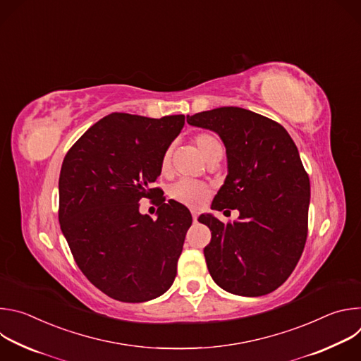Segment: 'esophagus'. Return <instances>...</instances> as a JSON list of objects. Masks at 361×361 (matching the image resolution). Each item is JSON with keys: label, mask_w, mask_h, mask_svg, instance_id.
Wrapping results in <instances>:
<instances>
[{"label": "esophagus", "mask_w": 361, "mask_h": 361, "mask_svg": "<svg viewBox=\"0 0 361 361\" xmlns=\"http://www.w3.org/2000/svg\"><path fill=\"white\" fill-rule=\"evenodd\" d=\"M197 219H198L197 212H192V221H194V223H197Z\"/></svg>", "instance_id": "1"}]
</instances>
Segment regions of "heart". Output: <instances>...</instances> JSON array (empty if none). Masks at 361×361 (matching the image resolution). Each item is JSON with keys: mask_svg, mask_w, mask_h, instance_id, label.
Listing matches in <instances>:
<instances>
[{"mask_svg": "<svg viewBox=\"0 0 361 361\" xmlns=\"http://www.w3.org/2000/svg\"><path fill=\"white\" fill-rule=\"evenodd\" d=\"M194 142H195L200 154L202 156V159L207 163L214 159H221L224 148L216 135L209 134V133H201L194 137ZM160 170H161V174H169L171 170V147H169L163 154ZM209 194L210 192H209L207 187L198 181L190 180V178L178 180L170 188L171 198H174L176 201H178L184 205H188V207H192V209L201 207V205L207 201Z\"/></svg>", "mask_w": 361, "mask_h": 361, "instance_id": "heart-1", "label": "heart"}]
</instances>
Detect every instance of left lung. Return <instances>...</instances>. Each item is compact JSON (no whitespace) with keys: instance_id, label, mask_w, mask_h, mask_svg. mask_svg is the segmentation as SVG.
Listing matches in <instances>:
<instances>
[{"instance_id":"1","label":"left lung","mask_w":361,"mask_h":361,"mask_svg":"<svg viewBox=\"0 0 361 361\" xmlns=\"http://www.w3.org/2000/svg\"><path fill=\"white\" fill-rule=\"evenodd\" d=\"M187 123L224 142L227 177L212 209L240 213L233 224L198 217L212 231L204 248L209 271L231 294H269L293 273L307 238L310 180L298 149L283 126L240 107L187 116Z\"/></svg>"}]
</instances>
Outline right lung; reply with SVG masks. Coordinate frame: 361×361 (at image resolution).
I'll return each mask as SVG.
<instances>
[{
    "mask_svg": "<svg viewBox=\"0 0 361 361\" xmlns=\"http://www.w3.org/2000/svg\"><path fill=\"white\" fill-rule=\"evenodd\" d=\"M185 117L148 118L113 113L90 127L61 166L60 226L74 260L102 293L124 302L164 294L177 274L190 210L164 197L157 220L140 213L142 197L160 174L164 151Z\"/></svg>",
    "mask_w": 361,
    "mask_h": 361,
    "instance_id": "right-lung-1",
    "label": "right lung"
}]
</instances>
